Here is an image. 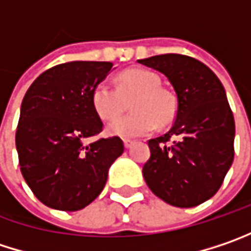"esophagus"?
<instances>
[{"instance_id": "esophagus-1", "label": "esophagus", "mask_w": 251, "mask_h": 251, "mask_svg": "<svg viewBox=\"0 0 251 251\" xmlns=\"http://www.w3.org/2000/svg\"><path fill=\"white\" fill-rule=\"evenodd\" d=\"M133 143H135V142H133V140H130V139H125V140H124V145H125L126 149H127V148H130V146H132Z\"/></svg>"}]
</instances>
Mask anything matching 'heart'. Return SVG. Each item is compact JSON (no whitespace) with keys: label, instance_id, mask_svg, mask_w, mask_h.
Instances as JSON below:
<instances>
[{"label":"heart","instance_id":"heart-1","mask_svg":"<svg viewBox=\"0 0 251 251\" xmlns=\"http://www.w3.org/2000/svg\"><path fill=\"white\" fill-rule=\"evenodd\" d=\"M118 88L106 81L99 82L92 91V106L96 115L111 122L127 107L135 111L108 126V132L119 138H138L152 133L157 127L169 125L176 116L177 102L175 95L162 88L160 76L146 69H127L118 75Z\"/></svg>","mask_w":251,"mask_h":251}]
</instances>
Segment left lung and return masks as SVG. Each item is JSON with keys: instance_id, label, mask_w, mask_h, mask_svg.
<instances>
[{"instance_id": "8db88e82", "label": "left lung", "mask_w": 251, "mask_h": 251, "mask_svg": "<svg viewBox=\"0 0 251 251\" xmlns=\"http://www.w3.org/2000/svg\"><path fill=\"white\" fill-rule=\"evenodd\" d=\"M139 64L162 72L176 98V121L151 139L143 177L157 198L195 207L216 195L234 157V118L219 78L200 61L180 53L156 55Z\"/></svg>"}]
</instances>
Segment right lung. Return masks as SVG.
<instances>
[{"label":"right lung","mask_w":251,"mask_h":251,"mask_svg":"<svg viewBox=\"0 0 251 251\" xmlns=\"http://www.w3.org/2000/svg\"><path fill=\"white\" fill-rule=\"evenodd\" d=\"M112 67L96 61L61 64L41 74L24 96L15 135L20 166L48 207L75 212L92 203L124 153L118 136L83 143L102 132L91 98Z\"/></svg>","instance_id":"1"}]
</instances>
